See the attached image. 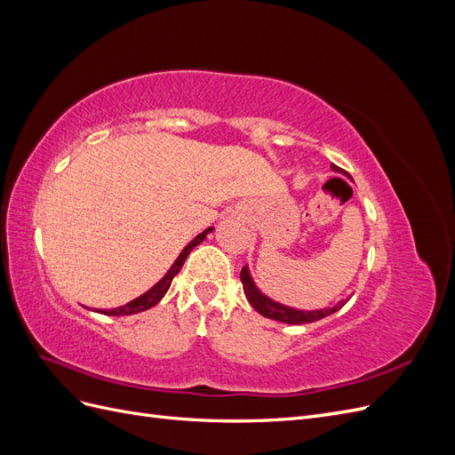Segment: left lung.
<instances>
[{
	"instance_id": "8db88e82",
	"label": "left lung",
	"mask_w": 455,
	"mask_h": 455,
	"mask_svg": "<svg viewBox=\"0 0 455 455\" xmlns=\"http://www.w3.org/2000/svg\"><path fill=\"white\" fill-rule=\"evenodd\" d=\"M332 169L336 172H346L341 171L339 167H336V164H332ZM241 283H243V291H244V296L246 299L251 301V306L259 313L267 316V319H273V321H279V323H288V324H307V323H315V321H321L324 319V316L336 313L338 309H341L343 306L347 304V299H341L338 301V304L334 307H326V309H319V311H301V309H292V307H286L283 304H277V301L269 299L267 296L261 294L252 277L251 273L246 267L241 269Z\"/></svg>"
}]
</instances>
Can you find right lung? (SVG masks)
<instances>
[{"label":"right lung","mask_w":455,"mask_h":455,"mask_svg":"<svg viewBox=\"0 0 455 455\" xmlns=\"http://www.w3.org/2000/svg\"><path fill=\"white\" fill-rule=\"evenodd\" d=\"M212 231V228H209V229H204L203 233H199V235L191 241L186 249L182 251V254L176 258V261L172 264V267L167 271V275H164V277L154 286V288H149V291L146 292V294H142V296H139L136 299H132V301H129V304H125V306H121V307H116V309H108V311H102L104 315H116V316H119V315H132V313H140V311H146V309H149V307H154L157 301L167 294V291H169V286H171V283H172V279L176 277V273L182 269V266H184V261H186V258H188V254L196 249V246L206 237V233H211Z\"/></svg>","instance_id":"right-lung-1"}]
</instances>
